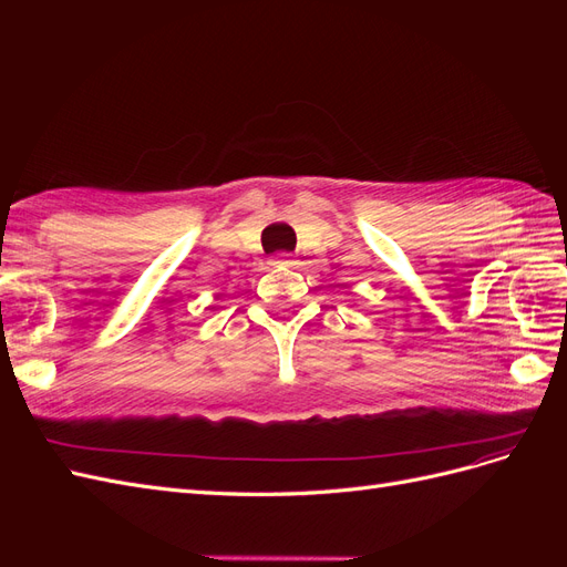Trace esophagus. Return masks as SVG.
<instances>
[{
    "label": "esophagus",
    "instance_id": "1",
    "mask_svg": "<svg viewBox=\"0 0 567 567\" xmlns=\"http://www.w3.org/2000/svg\"><path fill=\"white\" fill-rule=\"evenodd\" d=\"M274 265L290 267V265H296V257L290 255V252H279V255H274Z\"/></svg>",
    "mask_w": 567,
    "mask_h": 567
}]
</instances>
